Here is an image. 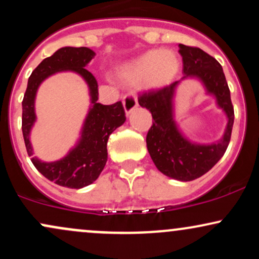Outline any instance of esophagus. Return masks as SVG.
Returning <instances> with one entry per match:
<instances>
[{"mask_svg":"<svg viewBox=\"0 0 259 259\" xmlns=\"http://www.w3.org/2000/svg\"><path fill=\"white\" fill-rule=\"evenodd\" d=\"M123 106L125 109L126 115H129L134 109L138 107V99H136L135 94H127L123 99Z\"/></svg>","mask_w":259,"mask_h":259,"instance_id":"34e87169","label":"esophagus"}]
</instances>
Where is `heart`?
<instances>
[{"label": "heart", "mask_w": 259, "mask_h": 259, "mask_svg": "<svg viewBox=\"0 0 259 259\" xmlns=\"http://www.w3.org/2000/svg\"><path fill=\"white\" fill-rule=\"evenodd\" d=\"M180 70V59L170 50H150L126 62L119 69L121 80L130 85L144 81L150 90L170 84Z\"/></svg>", "instance_id": "heart-1"}]
</instances>
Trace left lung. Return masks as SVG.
Segmentation results:
<instances>
[{"mask_svg":"<svg viewBox=\"0 0 259 259\" xmlns=\"http://www.w3.org/2000/svg\"><path fill=\"white\" fill-rule=\"evenodd\" d=\"M183 57L184 76L179 81L158 91L140 96L139 105L152 114L153 124L146 136L147 150L157 169L171 179L191 181L210 170L224 156L229 146L234 124V107L230 90L222 65L215 58L197 47L179 45ZM196 78L206 93L215 97L216 104L227 117L225 134L212 144L191 142L180 130L175 119V94L183 79Z\"/></svg>","mask_w":259,"mask_h":259,"instance_id":"left-lung-1","label":"left lung"}]
</instances>
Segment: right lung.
<instances>
[{"mask_svg":"<svg viewBox=\"0 0 259 259\" xmlns=\"http://www.w3.org/2000/svg\"><path fill=\"white\" fill-rule=\"evenodd\" d=\"M95 53L88 47H62L51 57L45 58L35 68L28 81L23 99L22 130L29 157L35 168L59 186L69 189H81L96 181L107 162V141L109 135L125 121L121 102L105 106L97 102L99 85L96 79L85 67L95 57ZM73 71L84 79L89 88L91 107L83 123L77 144L64 157L53 162H42L32 157L30 141L31 129L36 121L34 100L39 85L49 76L56 72Z\"/></svg>","mask_w":259,"mask_h":259,"instance_id":"obj_1","label":"right lung"}]
</instances>
